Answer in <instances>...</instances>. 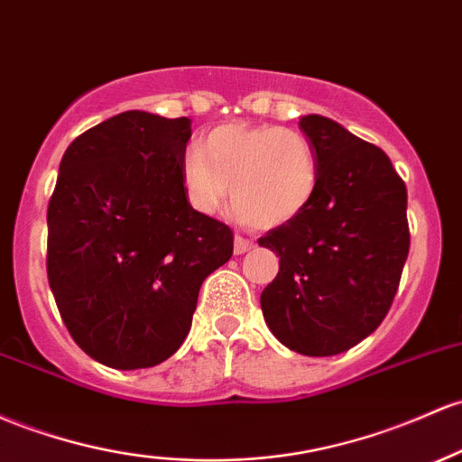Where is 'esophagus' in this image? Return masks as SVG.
Instances as JSON below:
<instances>
[{
  "instance_id": "1",
  "label": "esophagus",
  "mask_w": 462,
  "mask_h": 462,
  "mask_svg": "<svg viewBox=\"0 0 462 462\" xmlns=\"http://www.w3.org/2000/svg\"><path fill=\"white\" fill-rule=\"evenodd\" d=\"M252 247H254V241L245 239V236H241V235H236V239H235V254L236 256L245 254V252H250Z\"/></svg>"
}]
</instances>
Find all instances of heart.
I'll return each mask as SVG.
<instances>
[{
  "mask_svg": "<svg viewBox=\"0 0 462 462\" xmlns=\"http://www.w3.org/2000/svg\"><path fill=\"white\" fill-rule=\"evenodd\" d=\"M181 184L195 210L212 215L227 192L243 221L278 227L296 219L318 189V155L300 131L221 125L181 157Z\"/></svg>",
  "mask_w": 462,
  "mask_h": 462,
  "instance_id": "obj_1",
  "label": "heart"
}]
</instances>
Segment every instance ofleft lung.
<instances>
[{
  "instance_id": "left-lung-1",
  "label": "left lung",
  "mask_w": 462,
  "mask_h": 462,
  "mask_svg": "<svg viewBox=\"0 0 462 462\" xmlns=\"http://www.w3.org/2000/svg\"><path fill=\"white\" fill-rule=\"evenodd\" d=\"M318 189L296 219L258 239L281 256L261 309L278 342L309 357L348 351L386 318L410 250L408 192L393 162L336 120L302 116Z\"/></svg>"
}]
</instances>
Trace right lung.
Returning <instances> with one entry per match:
<instances>
[{
	"mask_svg": "<svg viewBox=\"0 0 462 462\" xmlns=\"http://www.w3.org/2000/svg\"><path fill=\"white\" fill-rule=\"evenodd\" d=\"M189 118L125 111L65 151L48 204V281L69 336L118 371L169 359L235 235L181 184Z\"/></svg>",
	"mask_w": 462,
	"mask_h": 462,
	"instance_id": "obj_1",
	"label": "right lung"
}]
</instances>
